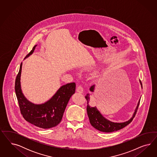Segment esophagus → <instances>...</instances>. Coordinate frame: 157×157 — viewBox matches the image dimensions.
<instances>
[{"instance_id": "34e87169", "label": "esophagus", "mask_w": 157, "mask_h": 157, "mask_svg": "<svg viewBox=\"0 0 157 157\" xmlns=\"http://www.w3.org/2000/svg\"><path fill=\"white\" fill-rule=\"evenodd\" d=\"M76 91L79 93H83V89L81 86H79L76 88Z\"/></svg>"}]
</instances>
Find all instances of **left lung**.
Listing matches in <instances>:
<instances>
[{"instance_id":"obj_1","label":"left lung","mask_w":157,"mask_h":157,"mask_svg":"<svg viewBox=\"0 0 157 157\" xmlns=\"http://www.w3.org/2000/svg\"><path fill=\"white\" fill-rule=\"evenodd\" d=\"M140 83L141 84V86H142V83L140 81ZM94 87L95 85L91 86L90 90L93 92L94 90ZM85 98L87 102V115H88L91 125L97 130L101 132H112L116 131L121 129L123 128L127 125H128L135 117L138 110L139 103H140V100H139V101L138 102L136 108L133 113V116L129 119L128 121L124 123H113V122L110 121L109 120L105 119L104 117H103L102 115L100 113V112L97 109L96 106L90 107L89 105V102L90 100L89 94L86 95Z\"/></svg>"}]
</instances>
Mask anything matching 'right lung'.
Returning <instances> with one entry per match:
<instances>
[{"label": "right lung", "instance_id": "add662e5", "mask_svg": "<svg viewBox=\"0 0 157 157\" xmlns=\"http://www.w3.org/2000/svg\"><path fill=\"white\" fill-rule=\"evenodd\" d=\"M36 46L37 45L34 46L25 58L33 53ZM22 66V63L16 77L15 91L23 117L29 123L39 128L48 129L56 127L61 122L68 102L75 93V83L72 82L62 86L47 102L42 104H34L25 98L22 92L20 81Z\"/></svg>", "mask_w": 157, "mask_h": 157}]
</instances>
